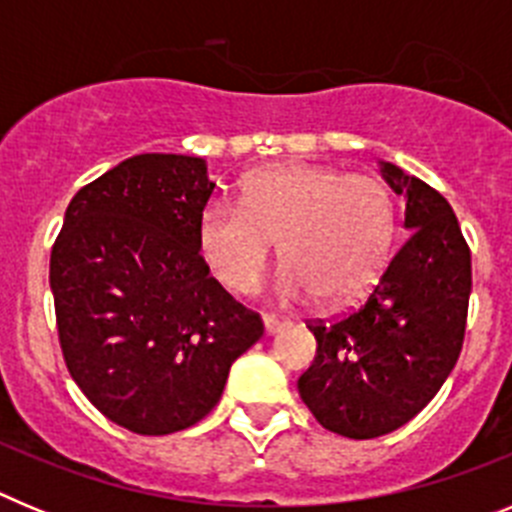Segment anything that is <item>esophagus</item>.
I'll use <instances>...</instances> for the list:
<instances>
[{
	"mask_svg": "<svg viewBox=\"0 0 512 512\" xmlns=\"http://www.w3.org/2000/svg\"><path fill=\"white\" fill-rule=\"evenodd\" d=\"M289 325V320L274 318V315H264V333L266 336H274L279 330H284Z\"/></svg>",
	"mask_w": 512,
	"mask_h": 512,
	"instance_id": "esophagus-1",
	"label": "esophagus"
}]
</instances>
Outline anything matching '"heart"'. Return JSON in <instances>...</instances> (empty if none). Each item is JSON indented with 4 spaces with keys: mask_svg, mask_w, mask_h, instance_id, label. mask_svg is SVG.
I'll return each instance as SVG.
<instances>
[{
    "mask_svg": "<svg viewBox=\"0 0 512 512\" xmlns=\"http://www.w3.org/2000/svg\"><path fill=\"white\" fill-rule=\"evenodd\" d=\"M395 200L379 179L310 164L271 166L248 176L241 205L207 202L197 241L207 266L230 292H248L274 243L284 266V300L341 307L364 297L387 266Z\"/></svg>",
    "mask_w": 512,
    "mask_h": 512,
    "instance_id": "b5f03b06",
    "label": "heart"
}]
</instances>
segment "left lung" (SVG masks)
<instances>
[{
  "mask_svg": "<svg viewBox=\"0 0 512 512\" xmlns=\"http://www.w3.org/2000/svg\"><path fill=\"white\" fill-rule=\"evenodd\" d=\"M379 171L405 197L410 235L359 310L307 325L318 354L297 382L315 420L346 438L397 431L436 397L461 354L472 292V253L449 202L390 161Z\"/></svg>",
  "mask_w": 512,
  "mask_h": 512,
  "instance_id": "obj_1",
  "label": "left lung"
}]
</instances>
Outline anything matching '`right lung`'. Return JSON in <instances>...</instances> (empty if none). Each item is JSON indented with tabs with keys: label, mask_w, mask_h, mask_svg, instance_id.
<instances>
[{
	"label": "right lung",
	"mask_w": 512,
	"mask_h": 512,
	"mask_svg": "<svg viewBox=\"0 0 512 512\" xmlns=\"http://www.w3.org/2000/svg\"><path fill=\"white\" fill-rule=\"evenodd\" d=\"M205 158L140 153L81 187L51 251L69 374L112 423L166 436L217 405L233 361L264 336L210 277L197 223Z\"/></svg>",
	"instance_id": "obj_1"
}]
</instances>
